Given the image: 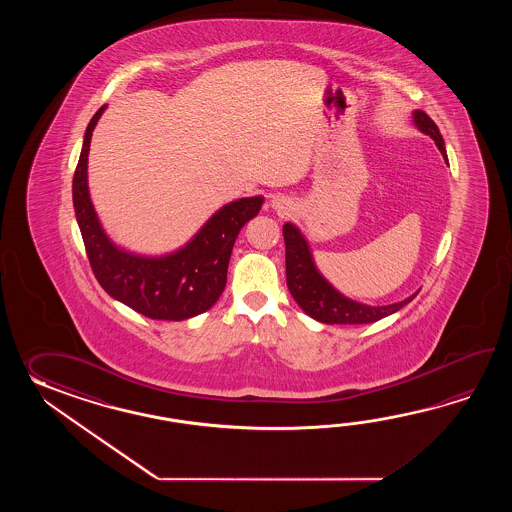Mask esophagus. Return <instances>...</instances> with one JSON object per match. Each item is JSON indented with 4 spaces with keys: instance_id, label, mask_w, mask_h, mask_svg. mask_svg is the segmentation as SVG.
Instances as JSON below:
<instances>
[{
    "instance_id": "34e87169",
    "label": "esophagus",
    "mask_w": 512,
    "mask_h": 512,
    "mask_svg": "<svg viewBox=\"0 0 512 512\" xmlns=\"http://www.w3.org/2000/svg\"><path fill=\"white\" fill-rule=\"evenodd\" d=\"M272 207L278 208V210L287 208V199L283 196L272 197Z\"/></svg>"
}]
</instances>
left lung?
<instances>
[{
  "label": "left lung",
  "mask_w": 512,
  "mask_h": 512,
  "mask_svg": "<svg viewBox=\"0 0 512 512\" xmlns=\"http://www.w3.org/2000/svg\"><path fill=\"white\" fill-rule=\"evenodd\" d=\"M414 122L417 128L434 139L437 148L443 153L446 163V150L443 137L434 120L425 111L415 109ZM283 240H285V272H287V287L293 294L296 304L304 309L307 315L324 324H371L384 316L392 315L401 307L412 302L417 293L404 302L390 305H364L353 302L346 296L335 291L329 283L316 271L311 258L309 247L304 236L291 223L283 225Z\"/></svg>",
  "instance_id": "left-lung-1"
}]
</instances>
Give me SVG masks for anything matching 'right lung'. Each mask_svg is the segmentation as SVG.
Returning a JSON list of instances; mask_svg holds the SVG:
<instances>
[{"label":"right lung","mask_w":512,"mask_h":512,"mask_svg":"<svg viewBox=\"0 0 512 512\" xmlns=\"http://www.w3.org/2000/svg\"><path fill=\"white\" fill-rule=\"evenodd\" d=\"M104 106L87 124L73 177V205L91 271L102 289L153 320H186L218 302L241 227L260 212L263 197H245L218 210L185 249L164 258L120 251L104 234L87 192V153Z\"/></svg>","instance_id":"add662e5"}]
</instances>
